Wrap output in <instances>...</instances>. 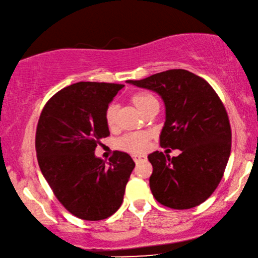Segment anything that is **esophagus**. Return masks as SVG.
Returning a JSON list of instances; mask_svg holds the SVG:
<instances>
[{
	"instance_id": "obj_1",
	"label": "esophagus",
	"mask_w": 258,
	"mask_h": 258,
	"mask_svg": "<svg viewBox=\"0 0 258 258\" xmlns=\"http://www.w3.org/2000/svg\"><path fill=\"white\" fill-rule=\"evenodd\" d=\"M132 157H133V159H135L136 163H139V162H142V161H144V159H146L145 155H133Z\"/></svg>"
}]
</instances>
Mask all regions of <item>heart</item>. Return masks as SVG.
<instances>
[{
	"mask_svg": "<svg viewBox=\"0 0 258 258\" xmlns=\"http://www.w3.org/2000/svg\"><path fill=\"white\" fill-rule=\"evenodd\" d=\"M135 105L138 107V108L142 110L143 113L145 112L146 109L149 108L152 103L157 102L156 97L152 95V94L148 93V91H140V93H137L132 97ZM105 119L107 125L109 127L114 126L116 119V105L115 103H110L108 107L106 108L105 112ZM148 139L149 136L146 133L143 132H133V133H127V135L122 136L121 138L118 139L116 142V146L120 150L126 152L131 153H138L143 152L144 150L148 148Z\"/></svg>",
	"mask_w": 258,
	"mask_h": 258,
	"instance_id": "b5f03b06",
	"label": "heart"
}]
</instances>
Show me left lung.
<instances>
[{
  "label": "left lung",
  "mask_w": 258,
  "mask_h": 258,
  "mask_svg": "<svg viewBox=\"0 0 258 258\" xmlns=\"http://www.w3.org/2000/svg\"><path fill=\"white\" fill-rule=\"evenodd\" d=\"M127 82L162 97L165 122L159 144L181 150L172 158L159 151L148 156L153 168L152 195L174 210H188L206 201L223 178L231 152L229 116L218 94L207 81L183 69Z\"/></svg>",
  "instance_id": "8db88e82"
}]
</instances>
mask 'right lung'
I'll list each match as a JSON object with an SVG mask.
<instances>
[{
  "label": "right lung",
  "mask_w": 258,
  "mask_h": 258,
  "mask_svg": "<svg viewBox=\"0 0 258 258\" xmlns=\"http://www.w3.org/2000/svg\"><path fill=\"white\" fill-rule=\"evenodd\" d=\"M123 87L71 84L47 101L39 118V167L60 204L80 219L102 220L115 213L136 165L126 152L114 151L108 163L94 153L100 140L109 136L106 108Z\"/></svg>",
  "instance_id": "1"
}]
</instances>
